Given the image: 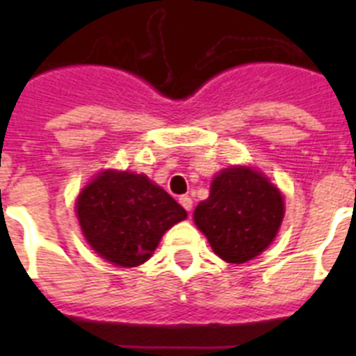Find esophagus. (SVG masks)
Returning <instances> with one entry per match:
<instances>
[{"mask_svg":"<svg viewBox=\"0 0 356 356\" xmlns=\"http://www.w3.org/2000/svg\"><path fill=\"white\" fill-rule=\"evenodd\" d=\"M180 205L184 207V209L187 210L188 213H191V210H193V197H188V196H181V197H180Z\"/></svg>","mask_w":356,"mask_h":356,"instance_id":"1","label":"esophagus"}]
</instances>
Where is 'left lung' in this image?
<instances>
[{
  "mask_svg": "<svg viewBox=\"0 0 356 356\" xmlns=\"http://www.w3.org/2000/svg\"><path fill=\"white\" fill-rule=\"evenodd\" d=\"M284 212L278 187L257 169L234 165L213 178L209 200L194 210V222L219 259L244 264L271 244Z\"/></svg>",
  "mask_w": 356,
  "mask_h": 356,
  "instance_id": "1",
  "label": "left lung"
}]
</instances>
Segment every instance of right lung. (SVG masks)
I'll return each instance as SVG.
<instances>
[{
    "instance_id": "1",
    "label": "right lung",
    "mask_w": 356,
    "mask_h": 356,
    "mask_svg": "<svg viewBox=\"0 0 356 356\" xmlns=\"http://www.w3.org/2000/svg\"><path fill=\"white\" fill-rule=\"evenodd\" d=\"M76 216L85 241L99 257L114 266L137 267L187 212L147 176L106 169L83 187Z\"/></svg>"
}]
</instances>
